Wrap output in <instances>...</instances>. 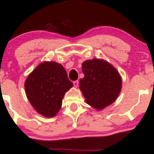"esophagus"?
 I'll use <instances>...</instances> for the list:
<instances>
[{
    "label": "esophagus",
    "mask_w": 154,
    "mask_h": 154,
    "mask_svg": "<svg viewBox=\"0 0 154 154\" xmlns=\"http://www.w3.org/2000/svg\"><path fill=\"white\" fill-rule=\"evenodd\" d=\"M79 81H73V85L75 86V87H78V86H79Z\"/></svg>",
    "instance_id": "obj_1"
}]
</instances>
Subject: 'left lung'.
Listing matches in <instances>:
<instances>
[{
  "label": "left lung",
  "mask_w": 154,
  "mask_h": 154,
  "mask_svg": "<svg viewBox=\"0 0 154 154\" xmlns=\"http://www.w3.org/2000/svg\"><path fill=\"white\" fill-rule=\"evenodd\" d=\"M84 78L80 89L88 104L102 109L116 100L121 92L122 81L116 69L106 61L94 59L82 65Z\"/></svg>",
  "instance_id": "8db88e82"
}]
</instances>
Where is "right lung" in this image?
<instances>
[{"instance_id": "obj_1", "label": "right lung", "mask_w": 154, "mask_h": 154, "mask_svg": "<svg viewBox=\"0 0 154 154\" xmlns=\"http://www.w3.org/2000/svg\"><path fill=\"white\" fill-rule=\"evenodd\" d=\"M72 86L62 65L54 62L38 65L24 84L31 104L38 113L48 118L57 113L65 92Z\"/></svg>"}]
</instances>
